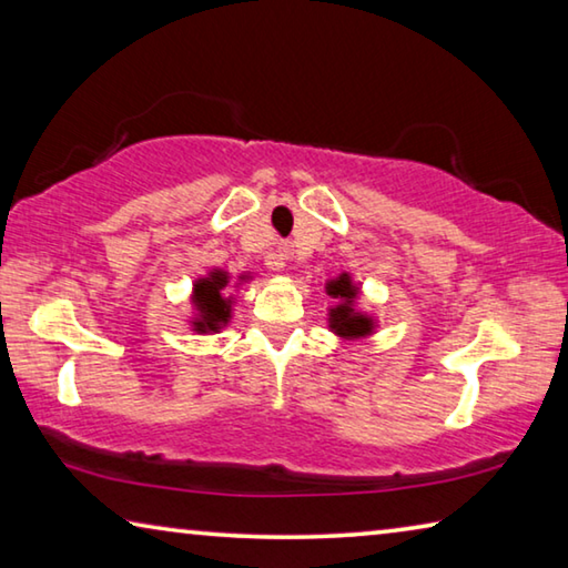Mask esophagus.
<instances>
[{
	"mask_svg": "<svg viewBox=\"0 0 568 568\" xmlns=\"http://www.w3.org/2000/svg\"><path fill=\"white\" fill-rule=\"evenodd\" d=\"M277 253H281L283 261H291V257H293V243H291V240H281V243H277Z\"/></svg>",
	"mask_w": 568,
	"mask_h": 568,
	"instance_id": "esophagus-1",
	"label": "esophagus"
}]
</instances>
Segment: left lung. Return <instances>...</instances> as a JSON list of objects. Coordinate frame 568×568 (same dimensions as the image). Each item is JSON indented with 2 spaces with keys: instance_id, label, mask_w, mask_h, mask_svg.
Here are the masks:
<instances>
[{
  "instance_id": "1",
  "label": "left lung",
  "mask_w": 568,
  "mask_h": 568,
  "mask_svg": "<svg viewBox=\"0 0 568 568\" xmlns=\"http://www.w3.org/2000/svg\"><path fill=\"white\" fill-rule=\"evenodd\" d=\"M328 295L341 297V305L331 307V331L338 333L341 338H363L373 331V321L368 315L355 313L353 301L358 297V287L351 283L348 273L328 283Z\"/></svg>"
}]
</instances>
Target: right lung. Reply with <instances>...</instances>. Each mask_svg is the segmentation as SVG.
<instances>
[{
  "label": "right lung",
  "mask_w": 568,
  "mask_h": 568,
  "mask_svg": "<svg viewBox=\"0 0 568 568\" xmlns=\"http://www.w3.org/2000/svg\"><path fill=\"white\" fill-rule=\"evenodd\" d=\"M245 281V275H243ZM230 283V275L225 271H213L207 277H200L192 287V303L197 307V318L192 321L197 333H207L230 321V297H225V287Z\"/></svg>",
  "instance_id": "right-lung-1"
}]
</instances>
